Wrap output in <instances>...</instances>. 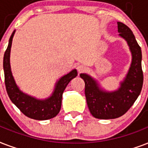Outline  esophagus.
I'll return each instance as SVG.
<instances>
[{"label":"esophagus","instance_id":"obj_1","mask_svg":"<svg viewBox=\"0 0 148 148\" xmlns=\"http://www.w3.org/2000/svg\"><path fill=\"white\" fill-rule=\"evenodd\" d=\"M86 66H83V65H79V66H77V70L79 73H82L83 71L86 70Z\"/></svg>","mask_w":148,"mask_h":148}]
</instances>
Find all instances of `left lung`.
Listing matches in <instances>:
<instances>
[{
  "mask_svg": "<svg viewBox=\"0 0 148 148\" xmlns=\"http://www.w3.org/2000/svg\"><path fill=\"white\" fill-rule=\"evenodd\" d=\"M119 35L127 41L132 55L127 74L118 90L108 92L102 90L96 80L86 73L80 77L85 82V95L90 113L98 119H115L123 116L134 103L141 92L144 81L141 49L132 31L122 22H117Z\"/></svg>",
  "mask_w": 148,
  "mask_h": 148,
  "instance_id": "1",
  "label": "left lung"
}]
</instances>
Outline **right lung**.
<instances>
[{"label":"right lung","instance_id":"add662e5","mask_svg":"<svg viewBox=\"0 0 148 148\" xmlns=\"http://www.w3.org/2000/svg\"><path fill=\"white\" fill-rule=\"evenodd\" d=\"M15 30L14 31L9 39L8 46L4 56V82L9 98L14 105L27 117L38 121H45L55 117L60 111L62 98L64 90L69 82L77 76L76 69H73L68 74L63 75L57 81L51 97L45 99H38L24 93L19 90L14 79L10 65V53L11 44Z\"/></svg>","mask_w":148,"mask_h":148}]
</instances>
